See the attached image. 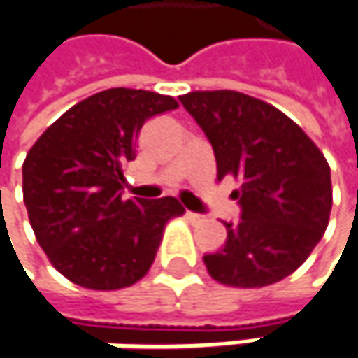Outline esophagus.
<instances>
[{"label":"esophagus","mask_w":358,"mask_h":358,"mask_svg":"<svg viewBox=\"0 0 358 358\" xmlns=\"http://www.w3.org/2000/svg\"><path fill=\"white\" fill-rule=\"evenodd\" d=\"M186 217H188V221H192V223H201V221H205V217H203V215H199V213L186 211Z\"/></svg>","instance_id":"34e87169"}]
</instances>
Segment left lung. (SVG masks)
<instances>
[{"label": "left lung", "mask_w": 358, "mask_h": 358, "mask_svg": "<svg viewBox=\"0 0 358 358\" xmlns=\"http://www.w3.org/2000/svg\"><path fill=\"white\" fill-rule=\"evenodd\" d=\"M211 141L217 180L240 182V223H225L227 242L207 254L209 275L227 287L256 289L295 273L322 240L332 209L324 153L273 104L234 90L180 96Z\"/></svg>", "instance_id": "8db88e82"}]
</instances>
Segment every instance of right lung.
<instances>
[{
  "instance_id": "add662e5",
  "label": "right lung",
  "mask_w": 358,
  "mask_h": 358,
  "mask_svg": "<svg viewBox=\"0 0 358 358\" xmlns=\"http://www.w3.org/2000/svg\"><path fill=\"white\" fill-rule=\"evenodd\" d=\"M178 108L172 96L110 87L61 114L22 166L24 205L36 242L71 282L94 291L135 285L151 268L164 227L184 215L174 196L122 199L147 118Z\"/></svg>"
}]
</instances>
